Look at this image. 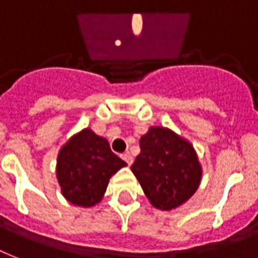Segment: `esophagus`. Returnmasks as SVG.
Masks as SVG:
<instances>
[{"instance_id":"esophagus-1","label":"esophagus","mask_w":258,"mask_h":258,"mask_svg":"<svg viewBox=\"0 0 258 258\" xmlns=\"http://www.w3.org/2000/svg\"><path fill=\"white\" fill-rule=\"evenodd\" d=\"M121 158H123V161H125V162H127V165H128V166H131V165H133V162H134V158L131 157V155H130L128 153H127V154H123V155H121Z\"/></svg>"}]
</instances>
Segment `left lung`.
I'll return each instance as SVG.
<instances>
[{"label":"left lung","instance_id":"left-lung-1","mask_svg":"<svg viewBox=\"0 0 258 258\" xmlns=\"http://www.w3.org/2000/svg\"><path fill=\"white\" fill-rule=\"evenodd\" d=\"M131 166L154 208L171 210L197 191L202 167L192 145L165 127H150Z\"/></svg>","mask_w":258,"mask_h":258}]
</instances>
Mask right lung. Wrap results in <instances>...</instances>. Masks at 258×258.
<instances>
[{
	"label": "right lung",
	"instance_id": "right-lung-1",
	"mask_svg": "<svg viewBox=\"0 0 258 258\" xmlns=\"http://www.w3.org/2000/svg\"><path fill=\"white\" fill-rule=\"evenodd\" d=\"M124 166L127 163L111 151L107 139L84 128L61 147L56 175L66 200L91 208L101 201L109 178Z\"/></svg>",
	"mask_w": 258,
	"mask_h": 258
}]
</instances>
